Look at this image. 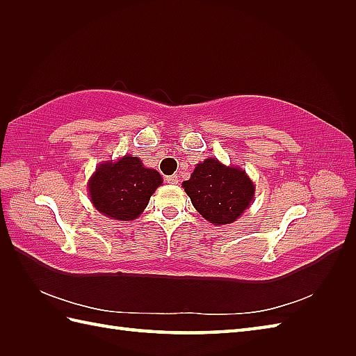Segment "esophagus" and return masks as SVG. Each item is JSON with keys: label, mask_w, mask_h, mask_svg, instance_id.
I'll list each match as a JSON object with an SVG mask.
<instances>
[{"label": "esophagus", "mask_w": 356, "mask_h": 356, "mask_svg": "<svg viewBox=\"0 0 356 356\" xmlns=\"http://www.w3.org/2000/svg\"><path fill=\"white\" fill-rule=\"evenodd\" d=\"M165 180L168 184H177L179 182V176H177V174H172V176H168Z\"/></svg>", "instance_id": "1"}]
</instances>
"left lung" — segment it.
<instances>
[{"mask_svg": "<svg viewBox=\"0 0 356 356\" xmlns=\"http://www.w3.org/2000/svg\"><path fill=\"white\" fill-rule=\"evenodd\" d=\"M193 207L213 225H229L254 200L255 186L246 171L226 166L216 157L195 165L190 180L182 184Z\"/></svg>", "mask_w": 356, "mask_h": 356, "instance_id": "8db88e82", "label": "left lung"}]
</instances>
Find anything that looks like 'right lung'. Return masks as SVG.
Listing matches in <instances>:
<instances>
[{
    "mask_svg": "<svg viewBox=\"0 0 356 356\" xmlns=\"http://www.w3.org/2000/svg\"><path fill=\"white\" fill-rule=\"evenodd\" d=\"M162 176L147 168L139 157L124 156L104 162L88 180L90 199L101 214L113 220H134L147 208Z\"/></svg>",
    "mask_w": 356,
    "mask_h": 356,
    "instance_id": "add662e5",
    "label": "right lung"
}]
</instances>
